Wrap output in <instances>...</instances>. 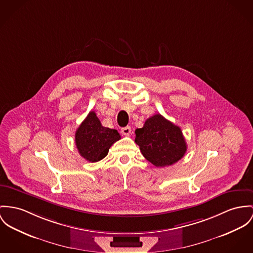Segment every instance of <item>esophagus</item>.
<instances>
[{
    "instance_id": "1",
    "label": "esophagus",
    "mask_w": 253,
    "mask_h": 253,
    "mask_svg": "<svg viewBox=\"0 0 253 253\" xmlns=\"http://www.w3.org/2000/svg\"><path fill=\"white\" fill-rule=\"evenodd\" d=\"M121 133H122L123 135H125V136H129L130 133H131V128H130L129 126L123 127V128L121 129Z\"/></svg>"
}]
</instances>
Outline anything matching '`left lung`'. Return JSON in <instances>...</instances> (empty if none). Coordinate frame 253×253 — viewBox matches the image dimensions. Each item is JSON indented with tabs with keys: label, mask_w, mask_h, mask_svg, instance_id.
I'll return each instance as SVG.
<instances>
[{
	"label": "left lung",
	"mask_w": 253,
	"mask_h": 253,
	"mask_svg": "<svg viewBox=\"0 0 253 253\" xmlns=\"http://www.w3.org/2000/svg\"><path fill=\"white\" fill-rule=\"evenodd\" d=\"M135 142L144 158L157 168L171 166L183 158L187 143L180 127L160 114L149 117L136 129Z\"/></svg>",
	"instance_id": "1"
}]
</instances>
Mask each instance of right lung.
Listing matches in <instances>:
<instances>
[{"label":"right lung","mask_w":253,"mask_h":253,"mask_svg":"<svg viewBox=\"0 0 253 253\" xmlns=\"http://www.w3.org/2000/svg\"><path fill=\"white\" fill-rule=\"evenodd\" d=\"M120 138L117 130L102 126L95 112H89L75 134L80 155L90 163L104 159L110 147Z\"/></svg>","instance_id":"1"}]
</instances>
